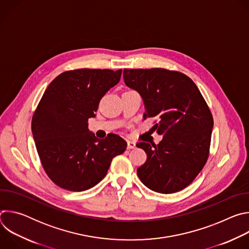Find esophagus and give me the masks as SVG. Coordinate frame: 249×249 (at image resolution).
<instances>
[{
  "label": "esophagus",
  "instance_id": "esophagus-1",
  "mask_svg": "<svg viewBox=\"0 0 249 249\" xmlns=\"http://www.w3.org/2000/svg\"><path fill=\"white\" fill-rule=\"evenodd\" d=\"M127 148L130 150V149H135L136 148V142L134 141H131V140H128L127 141Z\"/></svg>",
  "mask_w": 249,
  "mask_h": 249
}]
</instances>
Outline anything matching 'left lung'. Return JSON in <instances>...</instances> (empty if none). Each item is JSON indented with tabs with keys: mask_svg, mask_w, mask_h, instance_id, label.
Wrapping results in <instances>:
<instances>
[{
	"mask_svg": "<svg viewBox=\"0 0 249 249\" xmlns=\"http://www.w3.org/2000/svg\"><path fill=\"white\" fill-rule=\"evenodd\" d=\"M125 85L143 99L144 119L157 118L153 126L162 140L158 145L138 143L147 154L137 169L141 181L155 192L169 194L187 187L204 167L214 122L194 82L165 69H125Z\"/></svg>",
	"mask_w": 249,
	"mask_h": 249,
	"instance_id": "left-lung-1",
	"label": "left lung"
}]
</instances>
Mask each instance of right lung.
<instances>
[{
    "mask_svg": "<svg viewBox=\"0 0 249 249\" xmlns=\"http://www.w3.org/2000/svg\"><path fill=\"white\" fill-rule=\"evenodd\" d=\"M122 70L67 71L48 86L31 122L33 139L50 179L70 191H85L103 179L114 157L127 148L116 134L97 139L89 118L102 96L120 81Z\"/></svg>",
    "mask_w": 249,
    "mask_h": 249,
    "instance_id": "add662e5",
    "label": "right lung"
}]
</instances>
